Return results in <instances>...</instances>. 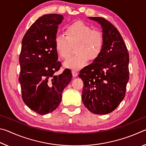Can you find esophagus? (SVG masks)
Segmentation results:
<instances>
[{
    "label": "esophagus",
    "instance_id": "obj_1",
    "mask_svg": "<svg viewBox=\"0 0 146 146\" xmlns=\"http://www.w3.org/2000/svg\"><path fill=\"white\" fill-rule=\"evenodd\" d=\"M72 75L73 76H74V77H75V76H76L78 75V72L75 70H73L72 71Z\"/></svg>",
    "mask_w": 146,
    "mask_h": 146
}]
</instances>
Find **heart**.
I'll return each instance as SVG.
<instances>
[{
  "label": "heart",
  "mask_w": 146,
  "mask_h": 146,
  "mask_svg": "<svg viewBox=\"0 0 146 146\" xmlns=\"http://www.w3.org/2000/svg\"><path fill=\"white\" fill-rule=\"evenodd\" d=\"M65 35L57 33L54 38V45L58 55L62 58L70 55L72 46L76 44L75 55L64 62L65 67L80 70L87 64L89 59L94 60L102 53L104 48L102 33L81 21L73 23L66 27Z\"/></svg>",
  "instance_id": "heart-1"
}]
</instances>
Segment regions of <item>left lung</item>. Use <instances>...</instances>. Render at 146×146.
Segmentation results:
<instances>
[{"mask_svg":"<svg viewBox=\"0 0 146 146\" xmlns=\"http://www.w3.org/2000/svg\"><path fill=\"white\" fill-rule=\"evenodd\" d=\"M102 28L104 48L98 57L80 71L84 84L82 98L94 114L105 115L114 111L125 95L129 78V56L120 32L102 17H89Z\"/></svg>","mask_w":146,"mask_h":146,"instance_id":"obj_1","label":"left lung"}]
</instances>
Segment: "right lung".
Masks as SVG:
<instances>
[{
	"instance_id": "add662e5",
	"label": "right lung",
	"mask_w": 146,
	"mask_h": 146,
	"mask_svg": "<svg viewBox=\"0 0 146 146\" xmlns=\"http://www.w3.org/2000/svg\"><path fill=\"white\" fill-rule=\"evenodd\" d=\"M64 17L48 14L40 17L24 35L19 56L22 98L35 112L46 115L60 104L62 93L72 78L70 69L55 75L62 66L54 45L58 25Z\"/></svg>"
}]
</instances>
